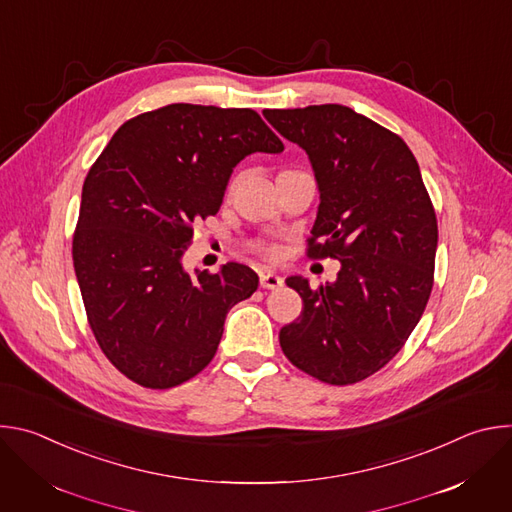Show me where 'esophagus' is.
<instances>
[{"label": "esophagus", "instance_id": "esophagus-1", "mask_svg": "<svg viewBox=\"0 0 512 512\" xmlns=\"http://www.w3.org/2000/svg\"><path fill=\"white\" fill-rule=\"evenodd\" d=\"M259 281H261V287H265V289H279L283 285V277H279L277 273H271V271L261 273Z\"/></svg>", "mask_w": 512, "mask_h": 512}]
</instances>
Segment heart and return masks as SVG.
<instances>
[{
    "label": "heart",
    "instance_id": "obj_1",
    "mask_svg": "<svg viewBox=\"0 0 512 512\" xmlns=\"http://www.w3.org/2000/svg\"><path fill=\"white\" fill-rule=\"evenodd\" d=\"M255 249H257V251H261V253H263V255H267V257H277V247H273V245L259 243V245H255Z\"/></svg>",
    "mask_w": 512,
    "mask_h": 512
}]
</instances>
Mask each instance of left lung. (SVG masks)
I'll list each match as a JSON object with an SVG mask.
<instances>
[{"instance_id":"left-lung-1","label":"left lung","mask_w":512,"mask_h":512,"mask_svg":"<svg viewBox=\"0 0 512 512\" xmlns=\"http://www.w3.org/2000/svg\"><path fill=\"white\" fill-rule=\"evenodd\" d=\"M263 117L308 154L320 192L312 257L340 261L336 281L310 287L281 328L283 354L304 373L352 385L383 369L417 326L433 287L437 221L407 143L350 107L265 109Z\"/></svg>"}]
</instances>
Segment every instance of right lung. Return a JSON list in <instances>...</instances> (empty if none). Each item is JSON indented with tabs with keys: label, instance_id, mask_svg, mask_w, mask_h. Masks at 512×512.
<instances>
[{
	"label": "right lung",
	"instance_id": "add662e5",
	"mask_svg": "<svg viewBox=\"0 0 512 512\" xmlns=\"http://www.w3.org/2000/svg\"><path fill=\"white\" fill-rule=\"evenodd\" d=\"M255 152L283 143L253 109L174 103L125 121L87 174L75 273L101 350L141 387L198 375L229 310L259 285L241 263L182 265L192 225L218 212L233 168Z\"/></svg>",
	"mask_w": 512,
	"mask_h": 512
}]
</instances>
